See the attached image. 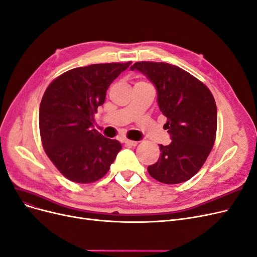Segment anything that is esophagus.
<instances>
[{"instance_id":"esophagus-1","label":"esophagus","mask_w":257,"mask_h":257,"mask_svg":"<svg viewBox=\"0 0 257 257\" xmlns=\"http://www.w3.org/2000/svg\"><path fill=\"white\" fill-rule=\"evenodd\" d=\"M125 145L126 146H131V147H135V146H137L138 145V141H134V140H128V139H126L125 141Z\"/></svg>"}]
</instances>
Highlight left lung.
<instances>
[{"mask_svg": "<svg viewBox=\"0 0 257 257\" xmlns=\"http://www.w3.org/2000/svg\"><path fill=\"white\" fill-rule=\"evenodd\" d=\"M151 82L158 107L167 117L165 128L171 143L159 145L161 156L148 167L164 184L188 181L205 163L217 131V106L208 88L185 70L167 63L138 61L131 67Z\"/></svg>", "mask_w": 257, "mask_h": 257, "instance_id": "obj_1", "label": "left lung"}]
</instances>
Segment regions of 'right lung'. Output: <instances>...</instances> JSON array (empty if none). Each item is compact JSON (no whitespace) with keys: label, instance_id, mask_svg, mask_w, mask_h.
Segmentation results:
<instances>
[{"label":"right lung","instance_id":"add662e5","mask_svg":"<svg viewBox=\"0 0 257 257\" xmlns=\"http://www.w3.org/2000/svg\"><path fill=\"white\" fill-rule=\"evenodd\" d=\"M132 63L95 64L69 70L44 92L39 130L44 151L68 180L88 184L102 179L121 150L118 140L93 128L94 113L109 85Z\"/></svg>","mask_w":257,"mask_h":257}]
</instances>
